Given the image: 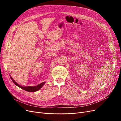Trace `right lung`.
Here are the masks:
<instances>
[{"instance_id":"1","label":"right lung","mask_w":121,"mask_h":121,"mask_svg":"<svg viewBox=\"0 0 121 121\" xmlns=\"http://www.w3.org/2000/svg\"><path fill=\"white\" fill-rule=\"evenodd\" d=\"M10 78L12 80L13 82H14V83H15V84L18 86V87L21 88V89H22L26 91H28V92H36L38 90H39L40 89L42 88V87L44 85V84L46 83V82H42V83L39 84V85H38L37 86H22L20 84H18L17 82H16L14 79L10 75Z\"/></svg>"}]
</instances>
